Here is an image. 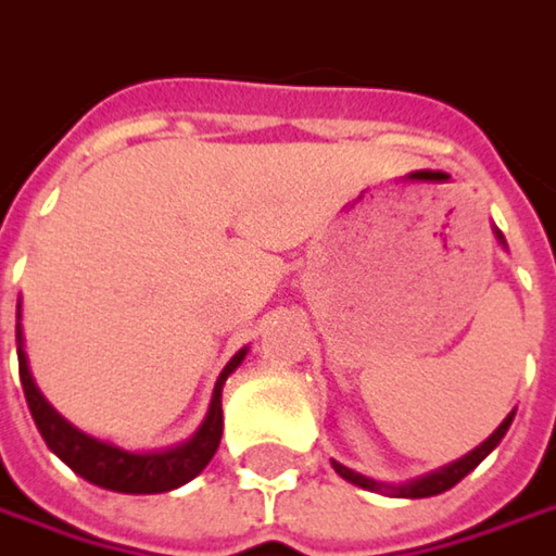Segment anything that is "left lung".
<instances>
[{"instance_id": "8db88e82", "label": "left lung", "mask_w": 556, "mask_h": 556, "mask_svg": "<svg viewBox=\"0 0 556 556\" xmlns=\"http://www.w3.org/2000/svg\"><path fill=\"white\" fill-rule=\"evenodd\" d=\"M497 232V239H501V245H506L504 236H501V229H494ZM513 415L516 412H509L504 421H501V428L488 438L484 443H478L472 453H466L463 459H456V463H450V466H443L438 472H428L421 475V478H415V481H408V484H380L375 478H365V475L352 472L349 466L343 463H333V469L343 475L345 481H352V484H358V488H365V491H380V494H393V497H434V494H443V491H450L453 484H459L466 475L472 472L475 466L497 446V443L504 441L506 428L513 425Z\"/></svg>"}]
</instances>
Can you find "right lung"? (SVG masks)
<instances>
[{"instance_id": "add662e5", "label": "right lung", "mask_w": 556, "mask_h": 556, "mask_svg": "<svg viewBox=\"0 0 556 556\" xmlns=\"http://www.w3.org/2000/svg\"><path fill=\"white\" fill-rule=\"evenodd\" d=\"M17 311H21V305H17ZM245 352L248 349L236 352L232 362L223 368V375L216 377L211 408H207L201 428L188 441L179 443V446H169V450H156V453H131V450H122L115 443L97 441V438L78 431L43 400V393L37 390L30 368H27V355H24V343H21V324H17V371H21L24 400H27V408L34 415L37 431L43 434L47 446L68 469H75L90 484H100V488L118 491V494H163V491L188 484L194 475L204 472V466L213 459L219 438H223V383L242 365Z\"/></svg>"}]
</instances>
